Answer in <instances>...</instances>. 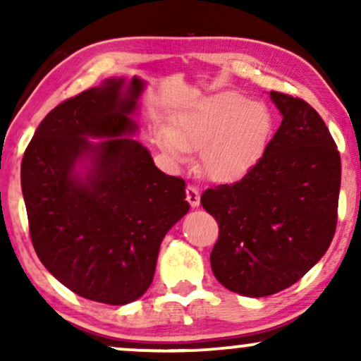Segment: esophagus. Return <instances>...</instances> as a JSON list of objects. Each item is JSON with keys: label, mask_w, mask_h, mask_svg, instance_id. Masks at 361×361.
Wrapping results in <instances>:
<instances>
[{"label": "esophagus", "mask_w": 361, "mask_h": 361, "mask_svg": "<svg viewBox=\"0 0 361 361\" xmlns=\"http://www.w3.org/2000/svg\"><path fill=\"white\" fill-rule=\"evenodd\" d=\"M186 200H188V204L193 207H198L200 205V193H198V188L193 185H188L186 186Z\"/></svg>", "instance_id": "esophagus-1"}]
</instances>
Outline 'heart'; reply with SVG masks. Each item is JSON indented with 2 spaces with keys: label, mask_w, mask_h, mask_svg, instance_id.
Returning a JSON list of instances; mask_svg holds the SVG:
<instances>
[{
  "label": "heart",
  "mask_w": 361,
  "mask_h": 361,
  "mask_svg": "<svg viewBox=\"0 0 361 361\" xmlns=\"http://www.w3.org/2000/svg\"><path fill=\"white\" fill-rule=\"evenodd\" d=\"M273 114L238 91L200 98L154 130L157 147L175 163L200 151V166L217 181H233L258 163L270 142Z\"/></svg>",
  "instance_id": "heart-1"
}]
</instances>
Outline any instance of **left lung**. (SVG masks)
I'll return each mask as SVG.
<instances>
[{"label":"left lung","instance_id":"left-lung-1","mask_svg":"<svg viewBox=\"0 0 361 361\" xmlns=\"http://www.w3.org/2000/svg\"><path fill=\"white\" fill-rule=\"evenodd\" d=\"M281 123L263 157L233 185L200 202L219 222L210 264L227 290L267 297L307 273L333 241L341 159L324 120L307 102L270 91Z\"/></svg>","mask_w":361,"mask_h":361}]
</instances>
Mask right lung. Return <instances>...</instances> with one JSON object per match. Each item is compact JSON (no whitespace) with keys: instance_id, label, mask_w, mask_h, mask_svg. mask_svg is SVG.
<instances>
[{"instance_id":"right-lung-1","label":"right lung","mask_w":361,"mask_h":361,"mask_svg":"<svg viewBox=\"0 0 361 361\" xmlns=\"http://www.w3.org/2000/svg\"><path fill=\"white\" fill-rule=\"evenodd\" d=\"M144 88L137 76L110 78L62 102L22 159L37 256L64 287L102 304L146 293L161 241L190 209L185 181L157 169L132 137Z\"/></svg>"}]
</instances>
